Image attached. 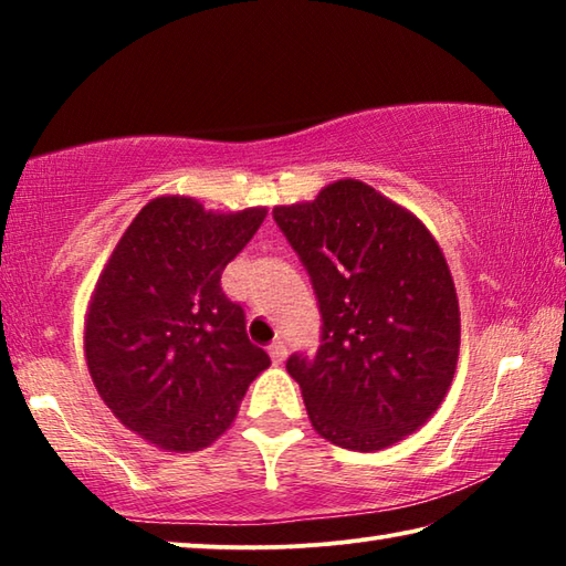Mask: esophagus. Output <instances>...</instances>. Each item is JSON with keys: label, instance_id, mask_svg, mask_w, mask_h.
I'll return each mask as SVG.
<instances>
[{"label": "esophagus", "instance_id": "esophagus-1", "mask_svg": "<svg viewBox=\"0 0 566 566\" xmlns=\"http://www.w3.org/2000/svg\"><path fill=\"white\" fill-rule=\"evenodd\" d=\"M270 357L274 364H282L286 359V344L282 339H276L270 344Z\"/></svg>", "mask_w": 566, "mask_h": 566}]
</instances>
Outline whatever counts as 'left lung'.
I'll return each instance as SVG.
<instances>
[{
	"mask_svg": "<svg viewBox=\"0 0 566 566\" xmlns=\"http://www.w3.org/2000/svg\"><path fill=\"white\" fill-rule=\"evenodd\" d=\"M274 219L322 312L317 357L286 361L312 427L352 452L397 444L454 379L462 327L442 249L419 217L359 179L274 207Z\"/></svg>",
	"mask_w": 566,
	"mask_h": 566,
	"instance_id": "left-lung-1",
	"label": "left lung"
}]
</instances>
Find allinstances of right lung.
Instances as JSON below:
<instances>
[{"label": "right lung", "mask_w": 566, "mask_h": 566, "mask_svg": "<svg viewBox=\"0 0 566 566\" xmlns=\"http://www.w3.org/2000/svg\"><path fill=\"white\" fill-rule=\"evenodd\" d=\"M264 217L266 207L212 212L191 197H157L104 264L84 357L104 405L149 444L199 452L217 442L272 364L219 284Z\"/></svg>", "instance_id": "1"}]
</instances>
